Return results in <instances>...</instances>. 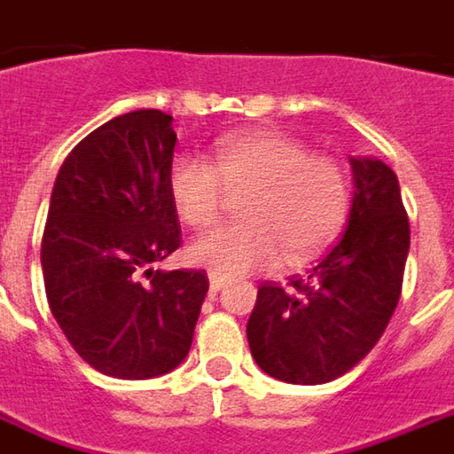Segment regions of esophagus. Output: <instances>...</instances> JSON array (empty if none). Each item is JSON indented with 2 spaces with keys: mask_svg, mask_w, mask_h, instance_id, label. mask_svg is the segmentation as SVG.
<instances>
[{
  "mask_svg": "<svg viewBox=\"0 0 454 454\" xmlns=\"http://www.w3.org/2000/svg\"><path fill=\"white\" fill-rule=\"evenodd\" d=\"M208 285H211V293H218L221 287H226L228 280L221 275H208Z\"/></svg>",
  "mask_w": 454,
  "mask_h": 454,
  "instance_id": "obj_1",
  "label": "esophagus"
}]
</instances>
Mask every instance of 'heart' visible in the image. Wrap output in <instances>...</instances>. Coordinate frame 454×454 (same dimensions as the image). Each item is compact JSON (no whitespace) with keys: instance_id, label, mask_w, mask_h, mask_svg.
Listing matches in <instances>:
<instances>
[{"instance_id":"b5f03b06","label":"heart","mask_w":454,"mask_h":454,"mask_svg":"<svg viewBox=\"0 0 454 454\" xmlns=\"http://www.w3.org/2000/svg\"><path fill=\"white\" fill-rule=\"evenodd\" d=\"M228 194H246V223L214 228L186 255L211 275L238 278L278 262L304 265L344 223L348 182L341 164L309 154L300 139L250 129L228 135L214 150V164L179 157L169 172V196L186 226H211Z\"/></svg>"}]
</instances>
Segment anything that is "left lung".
<instances>
[{
	"instance_id": "left-lung-1",
	"label": "left lung",
	"mask_w": 454,
	"mask_h": 454,
	"mask_svg": "<svg viewBox=\"0 0 454 454\" xmlns=\"http://www.w3.org/2000/svg\"><path fill=\"white\" fill-rule=\"evenodd\" d=\"M347 231L307 278L265 282L248 319L250 354L268 376L317 386L359 364L401 297L411 226L398 176L373 157H351Z\"/></svg>"
}]
</instances>
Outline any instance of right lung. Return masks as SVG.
<instances>
[{
    "mask_svg": "<svg viewBox=\"0 0 454 454\" xmlns=\"http://www.w3.org/2000/svg\"><path fill=\"white\" fill-rule=\"evenodd\" d=\"M172 115L113 117L66 157L51 192L41 270L56 322L95 371L145 381L189 356L204 270H157L179 248L169 196Z\"/></svg>",
    "mask_w": 454,
    "mask_h": 454,
    "instance_id": "right-lung-1",
    "label": "right lung"
}]
</instances>
